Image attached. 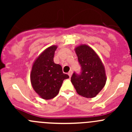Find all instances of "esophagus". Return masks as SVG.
<instances>
[{
	"mask_svg": "<svg viewBox=\"0 0 132 132\" xmlns=\"http://www.w3.org/2000/svg\"><path fill=\"white\" fill-rule=\"evenodd\" d=\"M72 73H73V71H71V70L68 73V75H69V77H70V78L71 77V75H72Z\"/></svg>",
	"mask_w": 132,
	"mask_h": 132,
	"instance_id": "34e87169",
	"label": "esophagus"
}]
</instances>
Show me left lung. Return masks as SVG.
<instances>
[{
  "label": "left lung",
  "mask_w": 132,
  "mask_h": 132,
  "mask_svg": "<svg viewBox=\"0 0 132 132\" xmlns=\"http://www.w3.org/2000/svg\"><path fill=\"white\" fill-rule=\"evenodd\" d=\"M75 51L82 71L80 75L73 74L71 83L79 95L87 98H94L106 84L104 65L96 52L88 45H79L75 48Z\"/></svg>",
  "instance_id": "1"
}]
</instances>
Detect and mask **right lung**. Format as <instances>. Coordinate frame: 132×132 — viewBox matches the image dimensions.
Segmentation results:
<instances>
[{
  "label": "right lung",
  "instance_id": "add662e5",
  "mask_svg": "<svg viewBox=\"0 0 132 132\" xmlns=\"http://www.w3.org/2000/svg\"><path fill=\"white\" fill-rule=\"evenodd\" d=\"M57 46L45 49L33 63L30 72V82L36 93L44 100H50L58 94L63 80L69 78L63 73L61 65L54 62Z\"/></svg>",
  "mask_w": 132,
  "mask_h": 132
}]
</instances>
